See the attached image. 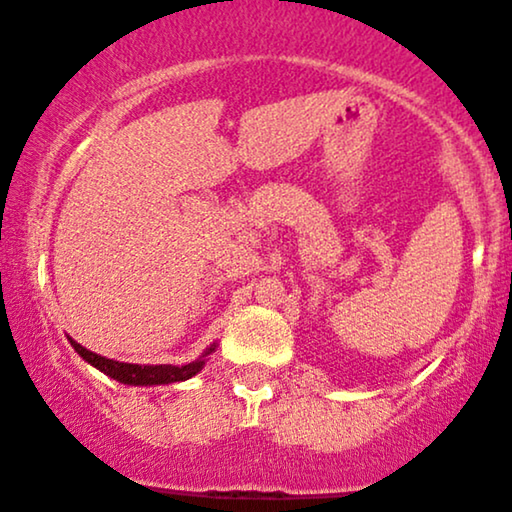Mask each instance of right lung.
<instances>
[{
	"mask_svg": "<svg viewBox=\"0 0 512 512\" xmlns=\"http://www.w3.org/2000/svg\"><path fill=\"white\" fill-rule=\"evenodd\" d=\"M69 341L73 350H76L88 365L100 369L102 374H107V377H112L119 381V384H126V386H164V384H176V381L193 379L195 374L205 367V357L217 348V343H212L205 353L197 357V360L188 362V365H131V362L109 360V357L92 353V350L83 348L80 343L73 341V338H69Z\"/></svg>",
	"mask_w": 512,
	"mask_h": 512,
	"instance_id": "right-lung-1",
	"label": "right lung"
}]
</instances>
